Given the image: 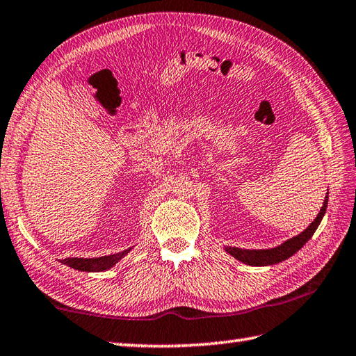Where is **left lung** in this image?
Segmentation results:
<instances>
[{"label":"left lung","instance_id":"obj_1","mask_svg":"<svg viewBox=\"0 0 356 356\" xmlns=\"http://www.w3.org/2000/svg\"><path fill=\"white\" fill-rule=\"evenodd\" d=\"M327 202H329V193L324 199V204L319 210L318 216L313 219L312 224L304 229L302 233L298 236L287 239L282 242L281 245L273 247V248H266V250H248V248H238V247H224L228 254L236 257L239 262L247 264V266H254V267H267V266H275V264H280L285 259H289L290 256H293L296 252H299L307 241L312 238L313 233L316 232V228L321 224V220L327 210Z\"/></svg>","mask_w":356,"mask_h":356}]
</instances>
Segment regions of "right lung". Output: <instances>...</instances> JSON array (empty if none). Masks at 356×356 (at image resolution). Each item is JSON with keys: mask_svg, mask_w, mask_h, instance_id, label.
Instances as JSON below:
<instances>
[{"mask_svg": "<svg viewBox=\"0 0 356 356\" xmlns=\"http://www.w3.org/2000/svg\"><path fill=\"white\" fill-rule=\"evenodd\" d=\"M131 250L132 248H128L123 250L120 253L100 257H66V259H61L60 262L79 271H88V273H90V271H104L114 267L118 261H122V257H124L131 252Z\"/></svg>", "mask_w": 356, "mask_h": 356, "instance_id": "right-lung-1", "label": "right lung"}]
</instances>
